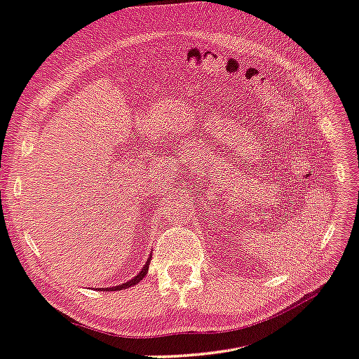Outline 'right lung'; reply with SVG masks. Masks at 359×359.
Instances as JSON below:
<instances>
[{
	"label": "right lung",
	"mask_w": 359,
	"mask_h": 359,
	"mask_svg": "<svg viewBox=\"0 0 359 359\" xmlns=\"http://www.w3.org/2000/svg\"><path fill=\"white\" fill-rule=\"evenodd\" d=\"M151 257L152 256H149V259H147V262H146V265L142 266L141 269V271L138 273V275H136L135 278H132V279H128L127 283H123V284H119V285H113V287H107V289H102L103 292H113V290H123V289H128V287H132V285H135V284H138L142 278H144L146 275H147V271H149V265H151Z\"/></svg>",
	"instance_id": "right-lung-1"
}]
</instances>
